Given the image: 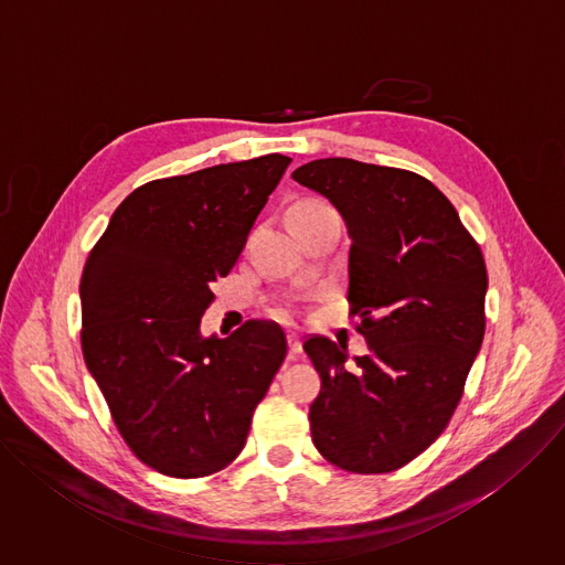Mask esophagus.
Segmentation results:
<instances>
[{"mask_svg": "<svg viewBox=\"0 0 565 565\" xmlns=\"http://www.w3.org/2000/svg\"><path fill=\"white\" fill-rule=\"evenodd\" d=\"M288 349H290V358H297L301 353V340L297 333H288Z\"/></svg>", "mask_w": 565, "mask_h": 565, "instance_id": "1", "label": "esophagus"}]
</instances>
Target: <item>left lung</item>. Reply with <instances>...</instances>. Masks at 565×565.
I'll return each mask as SVG.
<instances>
[{
  "label": "left lung",
  "mask_w": 565,
  "mask_h": 565,
  "mask_svg": "<svg viewBox=\"0 0 565 565\" xmlns=\"http://www.w3.org/2000/svg\"><path fill=\"white\" fill-rule=\"evenodd\" d=\"M292 179L342 214L351 315L369 353L308 338L321 391L317 451L353 473L414 460L447 427L486 335L488 268L449 199L427 179L353 158H319Z\"/></svg>",
  "instance_id": "1"
}]
</instances>
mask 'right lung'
Returning a JSON list of instances; mask_svg holds the SVG:
<instances>
[{"label": "right lung", "mask_w": 565, "mask_h": 565, "mask_svg": "<svg viewBox=\"0 0 565 565\" xmlns=\"http://www.w3.org/2000/svg\"><path fill=\"white\" fill-rule=\"evenodd\" d=\"M288 166L268 153L145 183L87 259V369L125 443L160 473L199 478L232 462L286 358L270 321L205 338L201 317Z\"/></svg>", "instance_id": "1"}]
</instances>
